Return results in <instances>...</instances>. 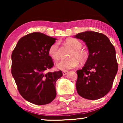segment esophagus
Returning a JSON list of instances; mask_svg holds the SVG:
<instances>
[{"instance_id":"esophagus-1","label":"esophagus","mask_w":123,"mask_h":123,"mask_svg":"<svg viewBox=\"0 0 123 123\" xmlns=\"http://www.w3.org/2000/svg\"><path fill=\"white\" fill-rule=\"evenodd\" d=\"M68 73H69L68 71H63L62 72V74H63V76L66 75V74H67Z\"/></svg>"}]
</instances>
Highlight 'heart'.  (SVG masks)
<instances>
[{
	"instance_id": "1",
	"label": "heart",
	"mask_w": 123,
	"mask_h": 123,
	"mask_svg": "<svg viewBox=\"0 0 123 123\" xmlns=\"http://www.w3.org/2000/svg\"><path fill=\"white\" fill-rule=\"evenodd\" d=\"M66 43L74 50L71 55L72 58L63 59L57 64L58 68L64 71L74 68L78 66L79 63L78 59L80 61H84L86 58V53L80 50L82 47V44L79 40L76 39H68L66 40ZM49 54L54 60H58L60 58L58 42H55L51 45L49 49Z\"/></svg>"
}]
</instances>
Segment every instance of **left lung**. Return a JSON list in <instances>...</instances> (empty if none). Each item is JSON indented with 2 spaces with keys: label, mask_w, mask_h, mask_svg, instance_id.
Masks as SVG:
<instances>
[{
  "label": "left lung",
  "mask_w": 123,
  "mask_h": 123,
  "mask_svg": "<svg viewBox=\"0 0 123 123\" xmlns=\"http://www.w3.org/2000/svg\"><path fill=\"white\" fill-rule=\"evenodd\" d=\"M75 37L85 42L89 51L85 65L76 71L77 92L87 99H98L109 92L117 72L115 49L108 37L99 32L86 31Z\"/></svg>",
  "instance_id": "8db88e82"
}]
</instances>
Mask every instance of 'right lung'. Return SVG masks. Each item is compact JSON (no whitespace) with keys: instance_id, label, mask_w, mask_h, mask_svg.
<instances>
[{"instance_id":"obj_1","label":"right lung","mask_w":123,"mask_h":123,"mask_svg":"<svg viewBox=\"0 0 123 123\" xmlns=\"http://www.w3.org/2000/svg\"><path fill=\"white\" fill-rule=\"evenodd\" d=\"M55 40L33 32L21 37L12 51L11 71L18 91L35 105L49 104L57 95L55 83L62 76V72H47L54 64L49 49Z\"/></svg>"}]
</instances>
